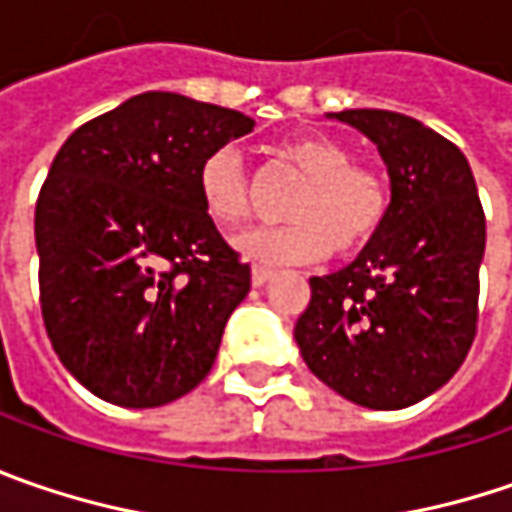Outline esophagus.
<instances>
[{"label":"esophagus","mask_w":512,"mask_h":512,"mask_svg":"<svg viewBox=\"0 0 512 512\" xmlns=\"http://www.w3.org/2000/svg\"><path fill=\"white\" fill-rule=\"evenodd\" d=\"M269 278H272V269H269V266L252 263V283H255V286H263Z\"/></svg>","instance_id":"34e87169"}]
</instances>
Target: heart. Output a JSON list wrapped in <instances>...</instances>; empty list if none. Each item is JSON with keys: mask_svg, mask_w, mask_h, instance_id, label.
Instances as JSON below:
<instances>
[{"mask_svg": "<svg viewBox=\"0 0 512 512\" xmlns=\"http://www.w3.org/2000/svg\"><path fill=\"white\" fill-rule=\"evenodd\" d=\"M278 157L303 183L289 200L292 223L243 234L237 246L269 263H306L326 252L358 255L389 217V186L369 163L352 160L344 143L323 134H295L278 145ZM197 191L220 229H237L252 214V177L232 145L214 148L197 168Z\"/></svg>", "mask_w": 512, "mask_h": 512, "instance_id": "heart-1", "label": "heart"}]
</instances>
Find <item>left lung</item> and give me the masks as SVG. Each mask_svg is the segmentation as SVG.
<instances>
[{
	"label": "left lung",
	"instance_id": "8db88e82",
	"mask_svg": "<svg viewBox=\"0 0 512 512\" xmlns=\"http://www.w3.org/2000/svg\"><path fill=\"white\" fill-rule=\"evenodd\" d=\"M378 145L389 217L346 269L309 278L295 323L306 367L369 410H401L447 384L478 323L484 209L467 157L438 131L384 108L335 114Z\"/></svg>",
	"mask_w": 512,
	"mask_h": 512
}]
</instances>
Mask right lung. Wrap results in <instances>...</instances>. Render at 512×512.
Returning a JSON list of instances; mask_svg holds the SVG:
<instances>
[{
  "instance_id": "1",
  "label": "right lung",
  "mask_w": 512,
  "mask_h": 512,
  "mask_svg": "<svg viewBox=\"0 0 512 512\" xmlns=\"http://www.w3.org/2000/svg\"><path fill=\"white\" fill-rule=\"evenodd\" d=\"M252 128L148 91L56 151L34 217L39 306L59 361L102 401L163 407L209 375L252 272L203 209L197 168Z\"/></svg>"
}]
</instances>
